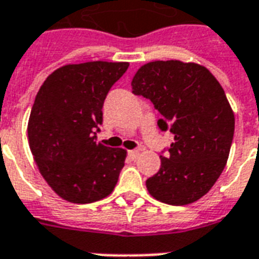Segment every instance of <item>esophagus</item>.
<instances>
[{
	"label": "esophagus",
	"instance_id": "1",
	"mask_svg": "<svg viewBox=\"0 0 259 259\" xmlns=\"http://www.w3.org/2000/svg\"><path fill=\"white\" fill-rule=\"evenodd\" d=\"M139 150H131V151H128V157L131 158V159H136V158L139 157Z\"/></svg>",
	"mask_w": 259,
	"mask_h": 259
}]
</instances>
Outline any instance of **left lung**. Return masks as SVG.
<instances>
[{"instance_id": "1", "label": "left lung", "mask_w": 259, "mask_h": 259, "mask_svg": "<svg viewBox=\"0 0 259 259\" xmlns=\"http://www.w3.org/2000/svg\"><path fill=\"white\" fill-rule=\"evenodd\" d=\"M131 85L162 115L159 130L174 135L159 171L146 181L148 192L170 205L197 201L220 177L234 138L235 117L223 88L204 66L181 61L150 62Z\"/></svg>"}]
</instances>
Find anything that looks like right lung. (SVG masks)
Listing matches in <instances>:
<instances>
[{"label":"right lung","instance_id":"right-lung-1","mask_svg":"<svg viewBox=\"0 0 259 259\" xmlns=\"http://www.w3.org/2000/svg\"><path fill=\"white\" fill-rule=\"evenodd\" d=\"M127 62H86L55 70L36 94L29 147L47 184L62 198L89 204L115 189L125 150L97 143L107 94Z\"/></svg>","mask_w":259,"mask_h":259}]
</instances>
